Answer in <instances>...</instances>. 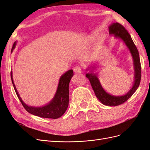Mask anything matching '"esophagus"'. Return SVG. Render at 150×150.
Listing matches in <instances>:
<instances>
[{"mask_svg":"<svg viewBox=\"0 0 150 150\" xmlns=\"http://www.w3.org/2000/svg\"><path fill=\"white\" fill-rule=\"evenodd\" d=\"M73 71L75 73H81V69L79 66H76L73 68Z\"/></svg>","mask_w":150,"mask_h":150,"instance_id":"1","label":"esophagus"}]
</instances>
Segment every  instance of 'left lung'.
Returning a JSON list of instances; mask_svg holds the SVG:
<instances>
[{"mask_svg": "<svg viewBox=\"0 0 150 150\" xmlns=\"http://www.w3.org/2000/svg\"><path fill=\"white\" fill-rule=\"evenodd\" d=\"M109 33L110 35H114L116 38L120 39L122 42H124L132 56L134 71V80L132 88L125 95L114 96L108 93L103 89L97 74L93 72L94 67L91 68L92 66H90L88 68L87 71L90 69L92 70H90L91 71L89 73L86 74V76L89 79L95 94L101 103L106 106H116L126 102L137 91L140 83L142 69H141V63L138 49L131 39V35L124 27L117 22L112 23L109 26Z\"/></svg>", "mask_w": 150, "mask_h": 150, "instance_id": "obj_1", "label": "left lung"}]
</instances>
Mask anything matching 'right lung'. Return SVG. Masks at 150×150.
Listing matches in <instances>:
<instances>
[{
  "label": "right lung",
  "mask_w": 150,
  "mask_h": 150,
  "mask_svg": "<svg viewBox=\"0 0 150 150\" xmlns=\"http://www.w3.org/2000/svg\"><path fill=\"white\" fill-rule=\"evenodd\" d=\"M16 43L17 42L13 43L12 51L15 48ZM73 74V71L70 69L61 76L56 93L54 98L46 105L42 107H34L27 105L20 97L16 86L13 83L12 71L11 72V77L17 96L27 111L32 115L41 117L57 119L64 114L69 105V84Z\"/></svg>",
  "instance_id": "add662e5"
}]
</instances>
